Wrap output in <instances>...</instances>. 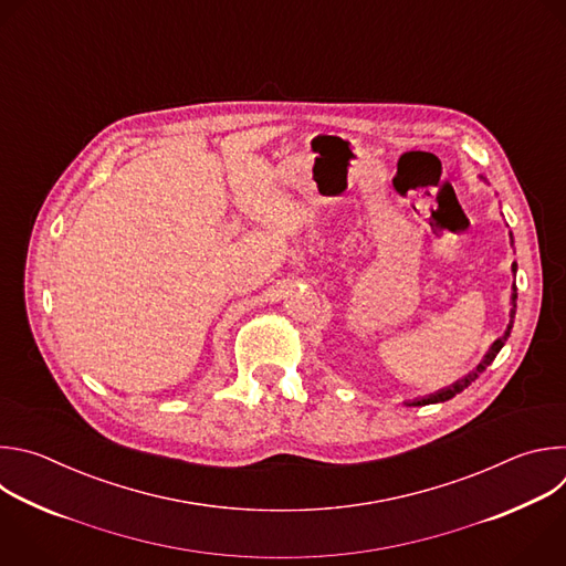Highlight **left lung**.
I'll return each instance as SVG.
<instances>
[{"label": "left lung", "instance_id": "8db88e82", "mask_svg": "<svg viewBox=\"0 0 566 566\" xmlns=\"http://www.w3.org/2000/svg\"><path fill=\"white\" fill-rule=\"evenodd\" d=\"M517 270V265L513 263V272ZM515 298H517V290H515V285H513V294H511V301H513V310H511V316H515ZM511 323H513V318H511ZM511 327L513 325H509L506 327V332H504V336H500L497 342L491 346V350H489V355L484 357V361L467 377V379H462V381H458L453 388H446V390H441V392H437V395H430V397H426V399H419V401H412V406H426V403H437V401H448V399H453L455 395H460L464 388H469L491 364H493V359L497 357V353L502 350V346L506 344V338L511 336Z\"/></svg>", "mask_w": 566, "mask_h": 566}]
</instances>
